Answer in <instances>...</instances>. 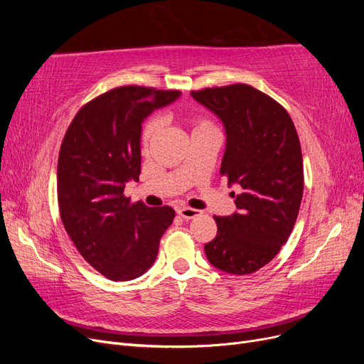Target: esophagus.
Returning a JSON list of instances; mask_svg holds the SVG:
<instances>
[{
  "label": "esophagus",
  "instance_id": "esophagus-1",
  "mask_svg": "<svg viewBox=\"0 0 364 364\" xmlns=\"http://www.w3.org/2000/svg\"><path fill=\"white\" fill-rule=\"evenodd\" d=\"M178 214H179L182 218H185V220H191V218L199 217V215H200V211H197V209H193V208L183 206V208H179V209H178Z\"/></svg>",
  "mask_w": 364,
  "mask_h": 364
}]
</instances>
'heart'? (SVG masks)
<instances>
[{"instance_id": "1", "label": "heart", "mask_w": 364, "mask_h": 364, "mask_svg": "<svg viewBox=\"0 0 364 364\" xmlns=\"http://www.w3.org/2000/svg\"><path fill=\"white\" fill-rule=\"evenodd\" d=\"M208 126L209 124L206 123V121H199V123L196 124L194 130L200 129V127H208ZM159 129H161V121L158 118H153V119L149 121V123L144 127V130H142V147H144V149L149 147V144L153 141V138L158 135Z\"/></svg>"}]
</instances>
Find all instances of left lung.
<instances>
[{"mask_svg":"<svg viewBox=\"0 0 364 364\" xmlns=\"http://www.w3.org/2000/svg\"><path fill=\"white\" fill-rule=\"evenodd\" d=\"M226 132L222 173L241 190L237 211L214 217L217 235L205 245L208 261L232 274L270 262L287 243L304 193L301 142L285 109L249 85L193 91Z\"/></svg>","mask_w":364,"mask_h":364,"instance_id":"1","label":"left lung"}]
</instances>
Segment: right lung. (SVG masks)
Here are the masks:
<instances>
[{"mask_svg":"<svg viewBox=\"0 0 364 364\" xmlns=\"http://www.w3.org/2000/svg\"><path fill=\"white\" fill-rule=\"evenodd\" d=\"M179 91L121 86L85 105L65 134L58 162L62 223L80 255L111 281L146 273L173 223L170 206L149 208L124 197L141 173V129Z\"/></svg>","mask_w":364,"mask_h":364,"instance_id":"1","label":"right lung"}]
</instances>
